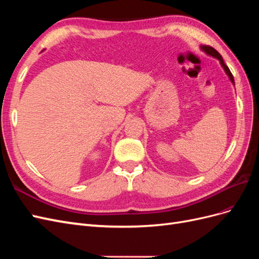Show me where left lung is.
I'll use <instances>...</instances> for the list:
<instances>
[{
	"instance_id": "1",
	"label": "left lung",
	"mask_w": 259,
	"mask_h": 259,
	"mask_svg": "<svg viewBox=\"0 0 259 259\" xmlns=\"http://www.w3.org/2000/svg\"><path fill=\"white\" fill-rule=\"evenodd\" d=\"M202 48V50L204 51V52H206L208 55H210V56H213V57H215V58H217L219 61H221V64H222V66H223V68L225 69V71H226V73L228 74V76H229V79L231 80V82L234 84V80H233V75H232V73L230 72V70H229V68H228V66H227L225 62H224V60H223V57H222V55L219 54L215 49H213L211 48V46H208V45H204V46H201Z\"/></svg>"
}]
</instances>
